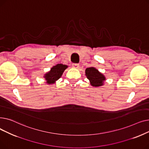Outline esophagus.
I'll list each match as a JSON object with an SVG mask.
<instances>
[{
    "label": "esophagus",
    "mask_w": 149,
    "mask_h": 149,
    "mask_svg": "<svg viewBox=\"0 0 149 149\" xmlns=\"http://www.w3.org/2000/svg\"><path fill=\"white\" fill-rule=\"evenodd\" d=\"M79 67V65L78 63H73L72 64V68H74L77 69Z\"/></svg>",
    "instance_id": "34e87169"
}]
</instances>
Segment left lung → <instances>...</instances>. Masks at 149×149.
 I'll use <instances>...</instances> for the list:
<instances>
[{"label":"left lung","instance_id":"8db88e82","mask_svg":"<svg viewBox=\"0 0 149 149\" xmlns=\"http://www.w3.org/2000/svg\"><path fill=\"white\" fill-rule=\"evenodd\" d=\"M86 76L89 80L91 84L93 87L101 86L104 84V81L106 80L104 75L100 72L98 70L93 67H91L86 69Z\"/></svg>","mask_w":149,"mask_h":149}]
</instances>
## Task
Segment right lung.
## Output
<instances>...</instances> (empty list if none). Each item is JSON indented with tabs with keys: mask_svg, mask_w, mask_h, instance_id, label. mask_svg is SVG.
Segmentation results:
<instances>
[{
	"mask_svg": "<svg viewBox=\"0 0 149 149\" xmlns=\"http://www.w3.org/2000/svg\"><path fill=\"white\" fill-rule=\"evenodd\" d=\"M68 67L67 65L63 64H57L54 66L49 71L44 75L45 79L46 81V83L49 84H54L61 77L63 73Z\"/></svg>",
	"mask_w": 149,
	"mask_h": 149,
	"instance_id": "right-lung-1",
	"label": "right lung"
}]
</instances>
